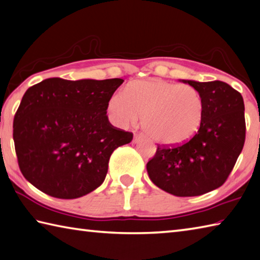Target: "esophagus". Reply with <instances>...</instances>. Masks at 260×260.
<instances>
[{
  "mask_svg": "<svg viewBox=\"0 0 260 260\" xmlns=\"http://www.w3.org/2000/svg\"><path fill=\"white\" fill-rule=\"evenodd\" d=\"M142 138H143V134L134 133V142H138V141H140Z\"/></svg>",
  "mask_w": 260,
  "mask_h": 260,
  "instance_id": "34e87169",
  "label": "esophagus"
}]
</instances>
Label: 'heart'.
I'll list each match as a JSON object with an SVG mask.
<instances>
[{
	"label": "heart",
	"mask_w": 260,
	"mask_h": 260,
	"mask_svg": "<svg viewBox=\"0 0 260 260\" xmlns=\"http://www.w3.org/2000/svg\"><path fill=\"white\" fill-rule=\"evenodd\" d=\"M112 121L120 127L142 125L151 139L165 145L185 143L199 132L205 115L201 93L190 85L148 79L127 85L108 102Z\"/></svg>",
	"instance_id": "b5f03b06"
}]
</instances>
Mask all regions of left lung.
Here are the masks:
<instances>
[{"label": "left lung", "mask_w": 260, "mask_h": 260, "mask_svg": "<svg viewBox=\"0 0 260 260\" xmlns=\"http://www.w3.org/2000/svg\"><path fill=\"white\" fill-rule=\"evenodd\" d=\"M201 93L205 115L196 136L176 146H160L146 164L149 177L176 197H197L223 185L243 149V98L220 81H185Z\"/></svg>", "instance_id": "1"}]
</instances>
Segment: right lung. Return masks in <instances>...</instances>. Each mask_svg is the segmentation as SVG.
I'll list each match as a JSON object with an SVG mask.
<instances>
[{
    "mask_svg": "<svg viewBox=\"0 0 260 260\" xmlns=\"http://www.w3.org/2000/svg\"><path fill=\"white\" fill-rule=\"evenodd\" d=\"M122 83L56 77L28 88L13 119L23 177L59 199H76L100 186L111 153L133 140L107 116L108 102Z\"/></svg>",
    "mask_w": 260,
    "mask_h": 260,
    "instance_id": "1",
    "label": "right lung"
}]
</instances>
